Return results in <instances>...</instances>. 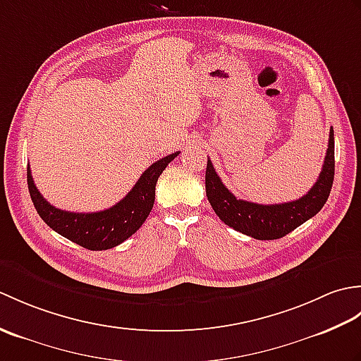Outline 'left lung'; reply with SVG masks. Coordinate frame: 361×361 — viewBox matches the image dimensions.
<instances>
[{"label":"left lung","mask_w":361,"mask_h":361,"mask_svg":"<svg viewBox=\"0 0 361 361\" xmlns=\"http://www.w3.org/2000/svg\"><path fill=\"white\" fill-rule=\"evenodd\" d=\"M335 173L334 128L329 133V145L323 171L313 188L295 202L279 204H259L240 200L228 190L214 169L211 159L206 164V197L219 219L235 231L257 240L281 239L307 221L323 208L331 194Z\"/></svg>","instance_id":"8db88e82"}]
</instances>
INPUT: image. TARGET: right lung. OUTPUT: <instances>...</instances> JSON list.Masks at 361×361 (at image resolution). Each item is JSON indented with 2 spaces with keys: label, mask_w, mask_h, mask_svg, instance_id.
<instances>
[{
  "label": "right lung",
  "mask_w": 361,
  "mask_h": 361,
  "mask_svg": "<svg viewBox=\"0 0 361 361\" xmlns=\"http://www.w3.org/2000/svg\"><path fill=\"white\" fill-rule=\"evenodd\" d=\"M180 152L171 153L155 161L133 189L111 208L99 212H70L57 209L43 198L34 185L30 167L27 166V188L38 216L54 231L68 240L91 251H102L118 247L135 234L149 217L155 202V186L158 176L167 164L178 157Z\"/></svg>",
  "instance_id": "1"
}]
</instances>
